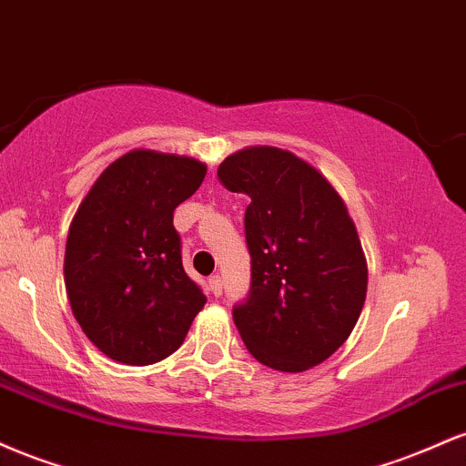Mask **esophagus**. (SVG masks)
<instances>
[{
  "instance_id": "obj_1",
  "label": "esophagus",
  "mask_w": 466,
  "mask_h": 466,
  "mask_svg": "<svg viewBox=\"0 0 466 466\" xmlns=\"http://www.w3.org/2000/svg\"><path fill=\"white\" fill-rule=\"evenodd\" d=\"M208 287H210V293L212 296H221L223 293V280H221V276H212L210 280H208Z\"/></svg>"
}]
</instances>
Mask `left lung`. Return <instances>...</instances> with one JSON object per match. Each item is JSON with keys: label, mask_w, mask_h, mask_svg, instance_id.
I'll list each match as a JSON object with an SVG mask.
<instances>
[{"label": "left lung", "mask_w": 466, "mask_h": 466, "mask_svg": "<svg viewBox=\"0 0 466 466\" xmlns=\"http://www.w3.org/2000/svg\"><path fill=\"white\" fill-rule=\"evenodd\" d=\"M217 175L251 199V287L232 311L240 339L274 370H309L349 339L366 302L368 265L355 223L329 179L282 148H243Z\"/></svg>", "instance_id": "obj_1"}]
</instances>
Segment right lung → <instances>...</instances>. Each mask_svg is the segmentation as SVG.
Returning a JSON list of instances; mask_svg holds the SVG:
<instances>
[{
	"mask_svg": "<svg viewBox=\"0 0 466 466\" xmlns=\"http://www.w3.org/2000/svg\"><path fill=\"white\" fill-rule=\"evenodd\" d=\"M206 164L136 148L103 170L72 218L66 289L89 341L127 366L162 361L184 344L206 296L181 265L173 212Z\"/></svg>",
	"mask_w": 466,
	"mask_h": 466,
	"instance_id": "add662e5",
	"label": "right lung"
}]
</instances>
